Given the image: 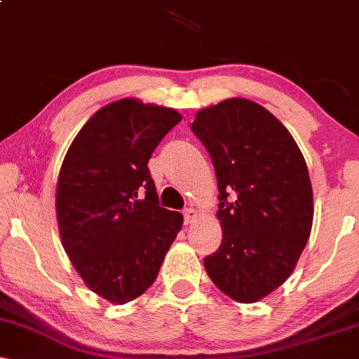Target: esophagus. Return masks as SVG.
Listing matches in <instances>:
<instances>
[{
    "label": "esophagus",
    "instance_id": "1",
    "mask_svg": "<svg viewBox=\"0 0 359 359\" xmlns=\"http://www.w3.org/2000/svg\"><path fill=\"white\" fill-rule=\"evenodd\" d=\"M196 219H197L196 209H192V208L185 209V211H184V222H185V224H192V222Z\"/></svg>",
    "mask_w": 359,
    "mask_h": 359
}]
</instances>
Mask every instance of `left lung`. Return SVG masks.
<instances>
[{
    "label": "left lung",
    "instance_id": "1",
    "mask_svg": "<svg viewBox=\"0 0 359 359\" xmlns=\"http://www.w3.org/2000/svg\"><path fill=\"white\" fill-rule=\"evenodd\" d=\"M191 128L219 187L222 241L204 258L205 271L228 297L257 302L290 277L311 236L306 160L270 111L241 97L201 109Z\"/></svg>",
    "mask_w": 359,
    "mask_h": 359
}]
</instances>
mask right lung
<instances>
[{
  "label": "right lung",
  "mask_w": 359,
  "mask_h": 359,
  "mask_svg": "<svg viewBox=\"0 0 359 359\" xmlns=\"http://www.w3.org/2000/svg\"><path fill=\"white\" fill-rule=\"evenodd\" d=\"M182 119L162 106L119 100L81 128L62 163L57 219L62 245L90 290L126 304L155 282L182 228L158 204L148 160Z\"/></svg>",
  "instance_id": "add662e5"
}]
</instances>
